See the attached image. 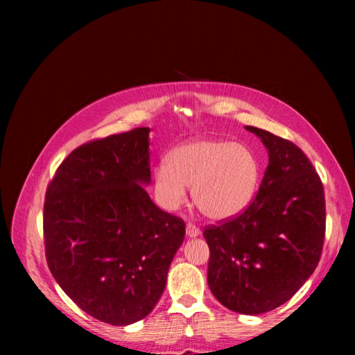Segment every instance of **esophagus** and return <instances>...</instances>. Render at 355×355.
I'll list each match as a JSON object with an SVG mask.
<instances>
[{"label":"esophagus","instance_id":"34e87169","mask_svg":"<svg viewBox=\"0 0 355 355\" xmlns=\"http://www.w3.org/2000/svg\"><path fill=\"white\" fill-rule=\"evenodd\" d=\"M186 235H187V238H197L200 235V229L197 227V225L189 223L186 225Z\"/></svg>","mask_w":355,"mask_h":355}]
</instances>
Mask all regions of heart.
Listing matches in <instances>:
<instances>
[{"mask_svg": "<svg viewBox=\"0 0 355 355\" xmlns=\"http://www.w3.org/2000/svg\"><path fill=\"white\" fill-rule=\"evenodd\" d=\"M261 182V163L253 150L223 139L198 137L169 150L153 173L155 200L164 210H178L192 200L209 220L225 221L252 205Z\"/></svg>", "mask_w": 355, "mask_h": 355, "instance_id": "1", "label": "heart"}]
</instances>
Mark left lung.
<instances>
[{
	"instance_id": "left-lung-1",
	"label": "left lung",
	"mask_w": 355,
	"mask_h": 355,
	"mask_svg": "<svg viewBox=\"0 0 355 355\" xmlns=\"http://www.w3.org/2000/svg\"><path fill=\"white\" fill-rule=\"evenodd\" d=\"M268 166L254 201L205 230L209 288L229 310L256 315L290 300L313 275L325 238V193L294 143L254 126Z\"/></svg>"
}]
</instances>
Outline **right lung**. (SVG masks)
I'll list each match as a JSON object with an SVG mask.
<instances>
[{
  "mask_svg": "<svg viewBox=\"0 0 355 355\" xmlns=\"http://www.w3.org/2000/svg\"><path fill=\"white\" fill-rule=\"evenodd\" d=\"M150 128L74 149L58 168L44 205L45 256L80 310L114 327L154 310L183 244V220L154 205Z\"/></svg>",
  "mask_w": 355,
  "mask_h": 355,
  "instance_id": "obj_1",
  "label": "right lung"
}]
</instances>
